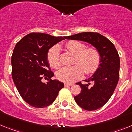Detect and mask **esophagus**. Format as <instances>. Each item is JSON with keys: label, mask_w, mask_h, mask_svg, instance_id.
<instances>
[{"label": "esophagus", "mask_w": 132, "mask_h": 132, "mask_svg": "<svg viewBox=\"0 0 132 132\" xmlns=\"http://www.w3.org/2000/svg\"><path fill=\"white\" fill-rule=\"evenodd\" d=\"M64 86L66 87H68V86H73V84H71V83H65L64 84Z\"/></svg>", "instance_id": "obj_1"}]
</instances>
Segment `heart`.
Returning <instances> with one entry per match:
<instances>
[{
  "label": "heart",
  "instance_id": "heart-1",
  "mask_svg": "<svg viewBox=\"0 0 132 132\" xmlns=\"http://www.w3.org/2000/svg\"><path fill=\"white\" fill-rule=\"evenodd\" d=\"M66 49L75 55L72 66H65L58 71L57 78L64 82L71 83L77 81L82 77L84 73L92 74L98 69L100 62L99 52L94 48H86L82 42L71 40L65 45ZM49 64L54 68L61 66L60 56V48L54 46L49 50L48 54Z\"/></svg>",
  "mask_w": 132,
  "mask_h": 132
}]
</instances>
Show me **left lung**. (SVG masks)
Segmentation results:
<instances>
[{
  "instance_id": "8db88e82",
  "label": "left lung",
  "mask_w": 132,
  "mask_h": 132,
  "mask_svg": "<svg viewBox=\"0 0 132 132\" xmlns=\"http://www.w3.org/2000/svg\"><path fill=\"white\" fill-rule=\"evenodd\" d=\"M65 38L86 42L99 52L100 62L98 69L86 80V84L78 82L81 92L74 96V100L79 106L86 110L100 108L111 98L118 82L120 62L118 51L107 38L97 32H81L66 36Z\"/></svg>"
}]
</instances>
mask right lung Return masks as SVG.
Segmentation results:
<instances>
[{
  "label": "right lung",
  "mask_w": 132,
  "mask_h": 132,
  "mask_svg": "<svg viewBox=\"0 0 132 132\" xmlns=\"http://www.w3.org/2000/svg\"><path fill=\"white\" fill-rule=\"evenodd\" d=\"M65 38L32 32L22 38L14 47L11 59L12 80L22 99L33 107L48 106L64 86L62 82L50 79L54 73L50 71L48 52ZM43 77L48 80L46 83L42 82Z\"/></svg>",
  "instance_id": "right-lung-1"
}]
</instances>
